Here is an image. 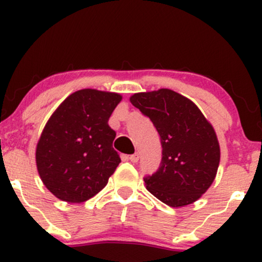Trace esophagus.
Instances as JSON below:
<instances>
[{"label": "esophagus", "instance_id": "esophagus-1", "mask_svg": "<svg viewBox=\"0 0 262 262\" xmlns=\"http://www.w3.org/2000/svg\"><path fill=\"white\" fill-rule=\"evenodd\" d=\"M129 160H130L132 162H138V160H139V154H137V152H135V154L130 155L129 156Z\"/></svg>", "mask_w": 262, "mask_h": 262}]
</instances>
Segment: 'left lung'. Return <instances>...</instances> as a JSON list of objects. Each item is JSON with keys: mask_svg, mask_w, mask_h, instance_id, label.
I'll list each match as a JSON object with an SVG mask.
<instances>
[{"mask_svg": "<svg viewBox=\"0 0 262 262\" xmlns=\"http://www.w3.org/2000/svg\"><path fill=\"white\" fill-rule=\"evenodd\" d=\"M130 102L160 135V166L144 177L146 189L170 207L193 203L217 175L221 149L214 129L193 102L172 90L134 93Z\"/></svg>", "mask_w": 262, "mask_h": 262, "instance_id": "1", "label": "left lung"}]
</instances>
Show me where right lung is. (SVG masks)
<instances>
[{"label":"right lung","instance_id":"obj_1","mask_svg":"<svg viewBox=\"0 0 262 262\" xmlns=\"http://www.w3.org/2000/svg\"><path fill=\"white\" fill-rule=\"evenodd\" d=\"M118 93L85 89L53 113L38 141L35 160L45 187L59 200L85 202L97 194L121 162L108 125Z\"/></svg>","mask_w":262,"mask_h":262}]
</instances>
